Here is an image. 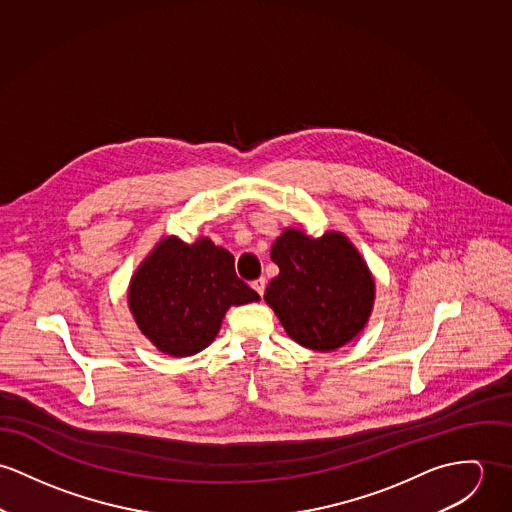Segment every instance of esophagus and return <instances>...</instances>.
I'll return each mask as SVG.
<instances>
[{"mask_svg":"<svg viewBox=\"0 0 512 512\" xmlns=\"http://www.w3.org/2000/svg\"><path fill=\"white\" fill-rule=\"evenodd\" d=\"M265 284H267V281H265V277H261V279H257V281H253V288L263 296V292H265Z\"/></svg>","mask_w":512,"mask_h":512,"instance_id":"obj_1","label":"esophagus"}]
</instances>
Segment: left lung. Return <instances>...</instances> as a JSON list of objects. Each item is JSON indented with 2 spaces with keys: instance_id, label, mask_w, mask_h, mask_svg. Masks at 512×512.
<instances>
[{
  "instance_id": "obj_1",
  "label": "left lung",
  "mask_w": 512,
  "mask_h": 512,
  "mask_svg": "<svg viewBox=\"0 0 512 512\" xmlns=\"http://www.w3.org/2000/svg\"><path fill=\"white\" fill-rule=\"evenodd\" d=\"M279 275L265 290L284 332L314 351H334L369 322L375 302L373 275L340 231L308 237L286 228L271 247Z\"/></svg>"
}]
</instances>
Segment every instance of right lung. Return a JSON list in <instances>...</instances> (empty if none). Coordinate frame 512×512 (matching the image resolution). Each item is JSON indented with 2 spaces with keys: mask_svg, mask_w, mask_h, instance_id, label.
I'll list each match as a JSON object with an SVG mask.
<instances>
[{
  "mask_svg": "<svg viewBox=\"0 0 512 512\" xmlns=\"http://www.w3.org/2000/svg\"><path fill=\"white\" fill-rule=\"evenodd\" d=\"M257 300L259 294L237 279L233 255L208 237L192 245L174 235L163 237L137 267L127 290L141 334L172 357L206 349L229 306Z\"/></svg>",
  "mask_w": 512,
  "mask_h": 512,
  "instance_id": "1",
  "label": "right lung"
}]
</instances>
